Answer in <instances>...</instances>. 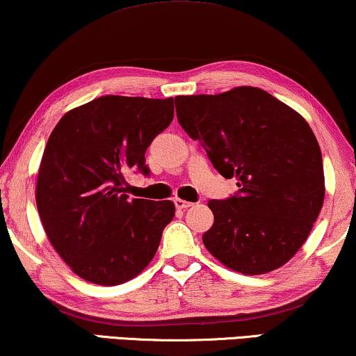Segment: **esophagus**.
<instances>
[{
  "label": "esophagus",
  "instance_id": "1",
  "mask_svg": "<svg viewBox=\"0 0 356 356\" xmlns=\"http://www.w3.org/2000/svg\"><path fill=\"white\" fill-rule=\"evenodd\" d=\"M191 206H193V202L184 201V199H179V197L175 199V207H177V209H188Z\"/></svg>",
  "mask_w": 356,
  "mask_h": 356
}]
</instances>
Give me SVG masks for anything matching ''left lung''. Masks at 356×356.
I'll use <instances>...</instances> for the list:
<instances>
[{
	"label": "left lung",
	"instance_id": "8db88e82",
	"mask_svg": "<svg viewBox=\"0 0 356 356\" xmlns=\"http://www.w3.org/2000/svg\"><path fill=\"white\" fill-rule=\"evenodd\" d=\"M178 123L238 191L209 207L204 246L246 275L279 269L308 238L324 202L323 155L303 116L257 87L179 95Z\"/></svg>",
	"mask_w": 356,
	"mask_h": 356
}]
</instances>
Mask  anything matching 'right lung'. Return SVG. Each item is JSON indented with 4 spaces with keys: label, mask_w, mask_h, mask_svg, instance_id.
Returning <instances> with one entry per match:
<instances>
[{
    "label": "right lung",
    "mask_w": 356,
    "mask_h": 356,
    "mask_svg": "<svg viewBox=\"0 0 356 356\" xmlns=\"http://www.w3.org/2000/svg\"><path fill=\"white\" fill-rule=\"evenodd\" d=\"M173 113V99L105 95L67 111L48 138L37 209L48 240L81 279L120 285L157 252L175 204L129 199L124 175H149L144 154Z\"/></svg>",
    "instance_id": "add662e5"
}]
</instances>
